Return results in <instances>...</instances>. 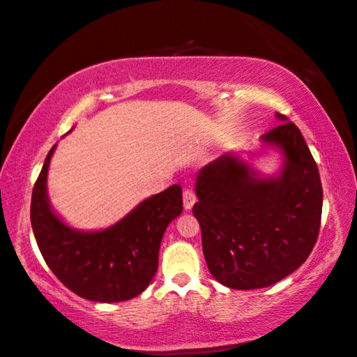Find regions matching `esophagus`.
Segmentation results:
<instances>
[{
    "instance_id": "obj_1",
    "label": "esophagus",
    "mask_w": 357,
    "mask_h": 357,
    "mask_svg": "<svg viewBox=\"0 0 357 357\" xmlns=\"http://www.w3.org/2000/svg\"><path fill=\"white\" fill-rule=\"evenodd\" d=\"M195 200H197V197H195V192L190 188H184L183 190V204H184V208L185 210H190L192 208V205L195 204Z\"/></svg>"
}]
</instances>
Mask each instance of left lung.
I'll return each mask as SVG.
<instances>
[{
	"mask_svg": "<svg viewBox=\"0 0 357 357\" xmlns=\"http://www.w3.org/2000/svg\"><path fill=\"white\" fill-rule=\"evenodd\" d=\"M280 124L262 142L278 149L277 176H260L239 155L205 165L195 181L192 212L202 229L210 273L233 289L278 283L298 270L319 238L324 190L317 163L294 123Z\"/></svg>",
	"mask_w": 357,
	"mask_h": 357,
	"instance_id": "obj_1",
	"label": "left lung"
}]
</instances>
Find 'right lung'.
<instances>
[{
  "label": "right lung",
  "instance_id": "add662e5",
  "mask_svg": "<svg viewBox=\"0 0 357 357\" xmlns=\"http://www.w3.org/2000/svg\"><path fill=\"white\" fill-rule=\"evenodd\" d=\"M54 149L45 158L30 204V222L45 262L84 299L119 303L135 298L157 273L165 229L183 212V189L169 185L107 229H74L53 212L48 200L47 176Z\"/></svg>",
  "mask_w": 357,
  "mask_h": 357
}]
</instances>
